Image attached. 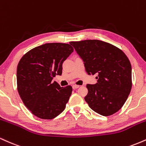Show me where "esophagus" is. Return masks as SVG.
Masks as SVG:
<instances>
[{"label": "esophagus", "mask_w": 146, "mask_h": 146, "mask_svg": "<svg viewBox=\"0 0 146 146\" xmlns=\"http://www.w3.org/2000/svg\"><path fill=\"white\" fill-rule=\"evenodd\" d=\"M79 87H80V86H79V85H75V84L73 85V89H76V88H78Z\"/></svg>", "instance_id": "esophagus-1"}]
</instances>
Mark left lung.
I'll return each mask as SVG.
<instances>
[{
    "label": "left lung",
    "instance_id": "1",
    "mask_svg": "<svg viewBox=\"0 0 146 146\" xmlns=\"http://www.w3.org/2000/svg\"><path fill=\"white\" fill-rule=\"evenodd\" d=\"M84 61L88 75L98 74V83L87 84L85 101L103 116L119 110L132 88V68L125 54L114 45L98 40L70 42Z\"/></svg>",
    "mask_w": 146,
    "mask_h": 146
}]
</instances>
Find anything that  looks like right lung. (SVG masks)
I'll return each instance as SVG.
<instances>
[{
  "label": "right lung",
  "mask_w": 146,
  "mask_h": 146,
  "mask_svg": "<svg viewBox=\"0 0 146 146\" xmlns=\"http://www.w3.org/2000/svg\"><path fill=\"white\" fill-rule=\"evenodd\" d=\"M69 44L46 43L25 53L17 66V88L25 106L35 116L52 119L64 110L72 87L52 82L61 75L62 63L72 53Z\"/></svg>",
  "instance_id": "right-lung-1"
}]
</instances>
